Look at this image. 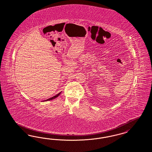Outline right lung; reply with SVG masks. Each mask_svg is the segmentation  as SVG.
<instances>
[{"label":"right lung","instance_id":"obj_1","mask_svg":"<svg viewBox=\"0 0 152 152\" xmlns=\"http://www.w3.org/2000/svg\"><path fill=\"white\" fill-rule=\"evenodd\" d=\"M61 93V92H60V93H58V94H57L56 95H55V96H54L52 97H51V98H50V99H47V100H45V101H48V100H53V99H55V98H56L59 95H60V94Z\"/></svg>","mask_w":152,"mask_h":152}]
</instances>
